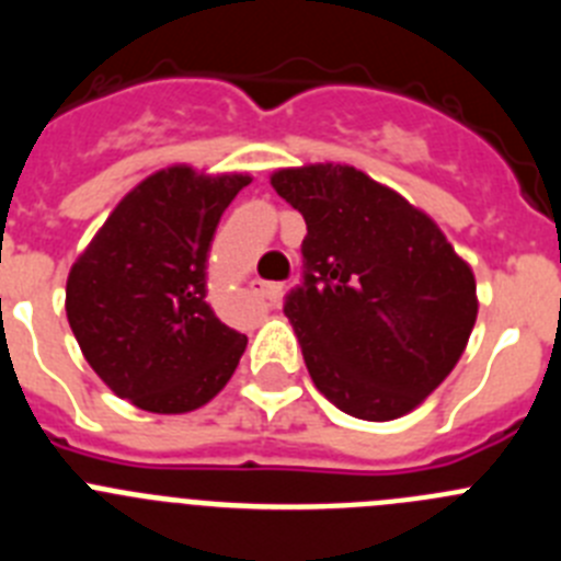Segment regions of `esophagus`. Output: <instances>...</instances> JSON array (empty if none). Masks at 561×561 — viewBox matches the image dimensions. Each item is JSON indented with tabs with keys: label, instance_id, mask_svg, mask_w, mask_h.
Masks as SVG:
<instances>
[{
	"label": "esophagus",
	"instance_id": "1",
	"mask_svg": "<svg viewBox=\"0 0 561 561\" xmlns=\"http://www.w3.org/2000/svg\"><path fill=\"white\" fill-rule=\"evenodd\" d=\"M252 289L257 291V295H264L266 300H272V304H277L280 297H284V284H270V280H255L252 284Z\"/></svg>",
	"mask_w": 561,
	"mask_h": 561
}]
</instances>
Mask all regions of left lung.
<instances>
[{
    "mask_svg": "<svg viewBox=\"0 0 561 561\" xmlns=\"http://www.w3.org/2000/svg\"><path fill=\"white\" fill-rule=\"evenodd\" d=\"M270 182L309 230L284 311L314 388L354 419H401L463 354L472 266L427 213L354 165L280 168Z\"/></svg>",
    "mask_w": 561,
    "mask_h": 561,
    "instance_id": "left-lung-1",
    "label": "left lung"
}]
</instances>
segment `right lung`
<instances>
[{"instance_id":"right-lung-1","label":"right lung","mask_w":561,"mask_h":561,"mask_svg":"<svg viewBox=\"0 0 561 561\" xmlns=\"http://www.w3.org/2000/svg\"><path fill=\"white\" fill-rule=\"evenodd\" d=\"M247 173L171 165L128 191L67 277V320L114 396L148 413L199 410L247 336L207 304V252Z\"/></svg>"}]
</instances>
